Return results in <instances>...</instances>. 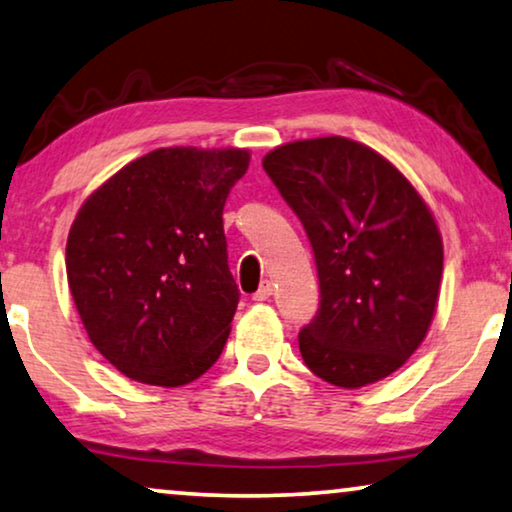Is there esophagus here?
<instances>
[{"label":"esophagus","mask_w":512,"mask_h":512,"mask_svg":"<svg viewBox=\"0 0 512 512\" xmlns=\"http://www.w3.org/2000/svg\"><path fill=\"white\" fill-rule=\"evenodd\" d=\"M273 294V283H269V280H264L262 285H259V290L253 294L255 301H266Z\"/></svg>","instance_id":"obj_1"}]
</instances>
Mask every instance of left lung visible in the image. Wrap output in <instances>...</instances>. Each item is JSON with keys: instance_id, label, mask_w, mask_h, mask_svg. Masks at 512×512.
<instances>
[{"instance_id": "8db88e82", "label": "left lung", "mask_w": 512, "mask_h": 512, "mask_svg": "<svg viewBox=\"0 0 512 512\" xmlns=\"http://www.w3.org/2000/svg\"><path fill=\"white\" fill-rule=\"evenodd\" d=\"M262 167L318 266L320 308L299 331L306 366L345 390L387 378L434 318L443 276L434 215L397 167L343 136L287 143Z\"/></svg>"}]
</instances>
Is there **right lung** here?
Listing matches in <instances>:
<instances>
[{
	"instance_id": "obj_1",
	"label": "right lung",
	"mask_w": 512,
	"mask_h": 512,
	"mask_svg": "<svg viewBox=\"0 0 512 512\" xmlns=\"http://www.w3.org/2000/svg\"><path fill=\"white\" fill-rule=\"evenodd\" d=\"M248 150L160 148L78 211L67 278L90 341L127 378L192 383L218 362L239 304L222 208Z\"/></svg>"
}]
</instances>
